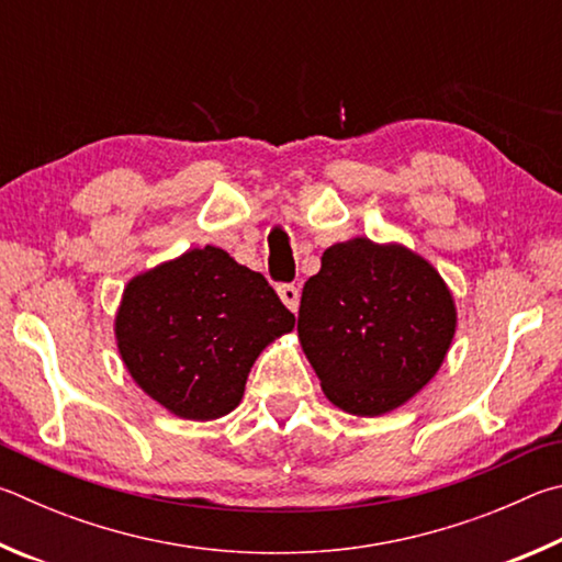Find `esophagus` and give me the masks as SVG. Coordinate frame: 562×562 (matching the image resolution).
Wrapping results in <instances>:
<instances>
[{"label":"esophagus","mask_w":562,"mask_h":562,"mask_svg":"<svg viewBox=\"0 0 562 562\" xmlns=\"http://www.w3.org/2000/svg\"><path fill=\"white\" fill-rule=\"evenodd\" d=\"M279 296H281V301H283V306H286L289 311H296L299 308V301H301V291H299V286L296 283H281L279 289Z\"/></svg>","instance_id":"obj_1"}]
</instances>
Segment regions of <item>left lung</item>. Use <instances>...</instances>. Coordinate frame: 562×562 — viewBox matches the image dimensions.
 <instances>
[{"label":"left lung","instance_id":"1","mask_svg":"<svg viewBox=\"0 0 562 562\" xmlns=\"http://www.w3.org/2000/svg\"><path fill=\"white\" fill-rule=\"evenodd\" d=\"M457 330L445 279L402 244H333L303 286L299 340L333 405L380 417L437 375Z\"/></svg>","mask_w":562,"mask_h":562}]
</instances>
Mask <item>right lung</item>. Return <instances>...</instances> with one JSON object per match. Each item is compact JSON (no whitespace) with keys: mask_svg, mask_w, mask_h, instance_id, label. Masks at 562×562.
<instances>
[{"mask_svg":"<svg viewBox=\"0 0 562 562\" xmlns=\"http://www.w3.org/2000/svg\"><path fill=\"white\" fill-rule=\"evenodd\" d=\"M293 326L261 273L204 246L127 281L115 340L145 395L177 417L206 422L239 405L254 360Z\"/></svg>","mask_w":562,"mask_h":562,"instance_id":"right-lung-1","label":"right lung"}]
</instances>
